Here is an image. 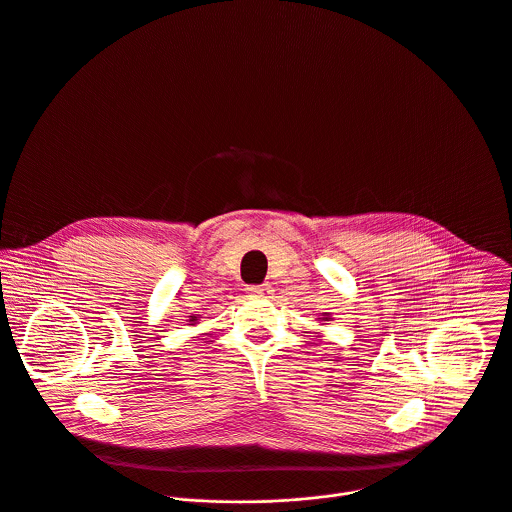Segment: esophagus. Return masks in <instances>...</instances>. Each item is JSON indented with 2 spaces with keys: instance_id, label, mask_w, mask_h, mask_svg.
Instances as JSON below:
<instances>
[{
  "instance_id": "1",
  "label": "esophagus",
  "mask_w": 512,
  "mask_h": 512,
  "mask_svg": "<svg viewBox=\"0 0 512 512\" xmlns=\"http://www.w3.org/2000/svg\"><path fill=\"white\" fill-rule=\"evenodd\" d=\"M246 290H248V294H250V296H254V298H270V294L274 292L270 284H258V286H248Z\"/></svg>"
}]
</instances>
